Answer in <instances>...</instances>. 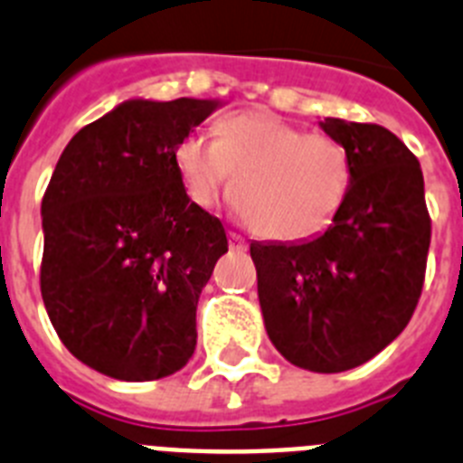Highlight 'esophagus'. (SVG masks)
<instances>
[{
	"label": "esophagus",
	"instance_id": "1",
	"mask_svg": "<svg viewBox=\"0 0 463 463\" xmlns=\"http://www.w3.org/2000/svg\"><path fill=\"white\" fill-rule=\"evenodd\" d=\"M228 242H231V249L232 251H247V240H244L242 235H237V232H231L228 235Z\"/></svg>",
	"mask_w": 463,
	"mask_h": 463
}]
</instances>
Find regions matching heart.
<instances>
[{
	"label": "heart",
	"instance_id": "heart-1",
	"mask_svg": "<svg viewBox=\"0 0 463 463\" xmlns=\"http://www.w3.org/2000/svg\"><path fill=\"white\" fill-rule=\"evenodd\" d=\"M216 135L191 130L175 146L176 172L198 207H214L235 182L237 212L268 240L300 242L335 221L354 182L340 139L268 111L223 116Z\"/></svg>",
	"mask_w": 463,
	"mask_h": 463
}]
</instances>
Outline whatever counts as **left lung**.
<instances>
[{
    "label": "left lung",
    "instance_id": "8db88e82",
    "mask_svg": "<svg viewBox=\"0 0 463 463\" xmlns=\"http://www.w3.org/2000/svg\"><path fill=\"white\" fill-rule=\"evenodd\" d=\"M352 156L354 182L312 242L251 244L265 331L312 373L365 364L408 326L431 244L420 160L387 128L324 118Z\"/></svg>",
    "mask_w": 463,
    "mask_h": 463
}]
</instances>
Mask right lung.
Here are the masks:
<instances>
[{
  "instance_id": "1",
  "label": "right lung",
  "mask_w": 463,
  "mask_h": 463,
  "mask_svg": "<svg viewBox=\"0 0 463 463\" xmlns=\"http://www.w3.org/2000/svg\"><path fill=\"white\" fill-rule=\"evenodd\" d=\"M214 99H128L64 146L42 200V298L76 359L128 382L186 365L195 307L228 251L223 223L191 203L175 146Z\"/></svg>"
}]
</instances>
